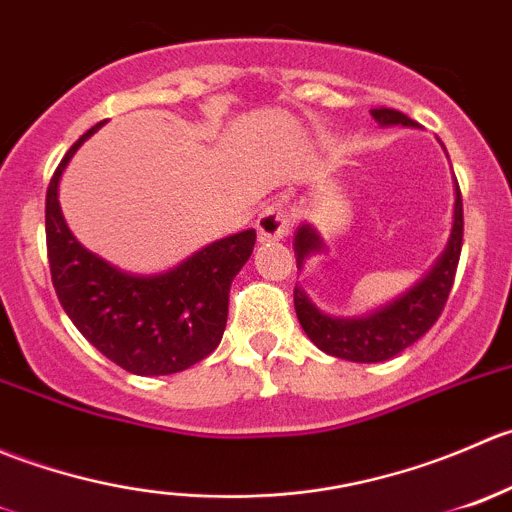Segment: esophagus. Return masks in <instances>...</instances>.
<instances>
[{
    "label": "esophagus",
    "instance_id": "34e87169",
    "mask_svg": "<svg viewBox=\"0 0 512 512\" xmlns=\"http://www.w3.org/2000/svg\"><path fill=\"white\" fill-rule=\"evenodd\" d=\"M256 231L261 241H278L283 236H288V231H291V216H288L286 206L281 201H273L271 206H266L258 214Z\"/></svg>",
    "mask_w": 512,
    "mask_h": 512
}]
</instances>
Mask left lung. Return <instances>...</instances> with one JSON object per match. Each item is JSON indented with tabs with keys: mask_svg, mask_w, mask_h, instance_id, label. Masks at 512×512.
I'll use <instances>...</instances> for the list:
<instances>
[{
	"mask_svg": "<svg viewBox=\"0 0 512 512\" xmlns=\"http://www.w3.org/2000/svg\"><path fill=\"white\" fill-rule=\"evenodd\" d=\"M371 114L386 126H413V119L396 109H386V106H378ZM293 246H296L298 268L303 266V258L308 254L323 249L321 239L308 224L296 231ZM460 246H463V199H460V189H455V219L450 241L435 266L426 273V278H421L411 291L366 318L326 316L308 301L301 288H293L296 316L303 331L328 356L346 358V361L378 363L398 356L408 346H413L443 313L455 281V271H458Z\"/></svg>",
	"mask_w": 512,
	"mask_h": 512,
	"instance_id": "obj_1",
	"label": "left lung"
}]
</instances>
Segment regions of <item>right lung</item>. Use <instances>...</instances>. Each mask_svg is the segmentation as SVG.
<instances>
[{
	"label": "right lung",
	"instance_id": "obj_1",
	"mask_svg": "<svg viewBox=\"0 0 512 512\" xmlns=\"http://www.w3.org/2000/svg\"><path fill=\"white\" fill-rule=\"evenodd\" d=\"M101 124L79 136L49 181L47 254L54 291L86 341L124 371H186L221 343L231 281L249 261L256 231L214 241L159 276H129L86 251L64 224L57 191L74 151Z\"/></svg>",
	"mask_w": 512,
	"mask_h": 512
}]
</instances>
